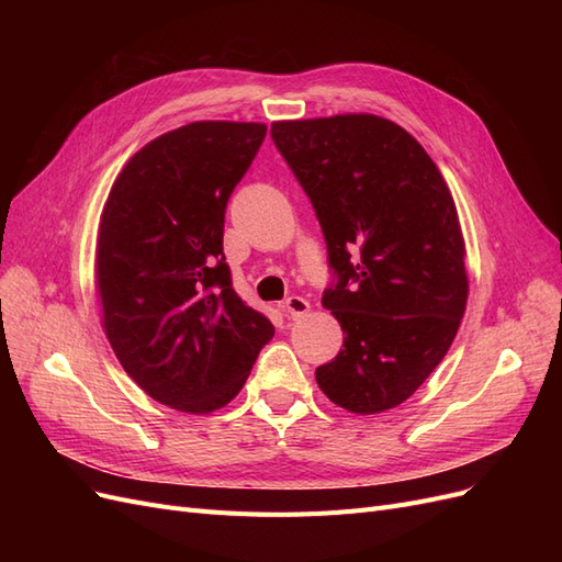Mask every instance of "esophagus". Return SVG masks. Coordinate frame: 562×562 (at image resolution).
<instances>
[{"label": "esophagus", "mask_w": 562, "mask_h": 562, "mask_svg": "<svg viewBox=\"0 0 562 562\" xmlns=\"http://www.w3.org/2000/svg\"><path fill=\"white\" fill-rule=\"evenodd\" d=\"M283 310L288 312V316H291V318H300V316H304V314L312 310V304L304 300V297H300V295H291V297L283 302Z\"/></svg>", "instance_id": "obj_1"}]
</instances>
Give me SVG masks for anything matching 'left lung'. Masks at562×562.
I'll return each instance as SVG.
<instances>
[{"label": "left lung", "mask_w": 562, "mask_h": 562, "mask_svg": "<svg viewBox=\"0 0 562 562\" xmlns=\"http://www.w3.org/2000/svg\"><path fill=\"white\" fill-rule=\"evenodd\" d=\"M271 140L312 201L335 274L321 302L345 349L316 382L356 415L396 407L443 361L467 310L448 184L411 133L375 114L274 122Z\"/></svg>", "instance_id": "8db88e82"}]
</instances>
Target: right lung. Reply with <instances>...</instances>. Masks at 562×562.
<instances>
[{
  "label": "right lung",
  "mask_w": 562,
  "mask_h": 562,
  "mask_svg": "<svg viewBox=\"0 0 562 562\" xmlns=\"http://www.w3.org/2000/svg\"><path fill=\"white\" fill-rule=\"evenodd\" d=\"M265 124L194 122L128 159L100 215L95 288L119 363L147 396L209 415L246 384L274 326L236 295L227 201Z\"/></svg>",
  "instance_id": "add662e5"
}]
</instances>
